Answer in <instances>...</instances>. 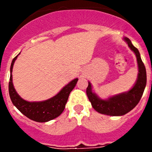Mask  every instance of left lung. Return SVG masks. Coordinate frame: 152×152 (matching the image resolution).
I'll list each match as a JSON object with an SVG mask.
<instances>
[{
    "label": "left lung",
    "mask_w": 152,
    "mask_h": 152,
    "mask_svg": "<svg viewBox=\"0 0 152 152\" xmlns=\"http://www.w3.org/2000/svg\"><path fill=\"white\" fill-rule=\"evenodd\" d=\"M123 40L128 44V46L136 56L139 72L132 88L126 92L110 96L107 99H102L93 91L92 84L90 81H88L86 91L93 108L96 112L107 116H123L135 108L142 96L147 82L145 67L142 62L139 50L132 45L129 38L123 37Z\"/></svg>",
    "instance_id": "8db88e82"
}]
</instances>
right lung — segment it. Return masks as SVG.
I'll return each mask as SVG.
<instances>
[{"mask_svg": "<svg viewBox=\"0 0 152 152\" xmlns=\"http://www.w3.org/2000/svg\"><path fill=\"white\" fill-rule=\"evenodd\" d=\"M20 52L13 59L10 65V77L9 82V94L12 103L24 116L38 123H45L60 116L65 108L70 93L75 88L78 78H75L54 96L42 101H27L21 97L16 91L13 84V64Z\"/></svg>", "mask_w": 152, "mask_h": 152, "instance_id": "right-lung-1", "label": "right lung"}]
</instances>
